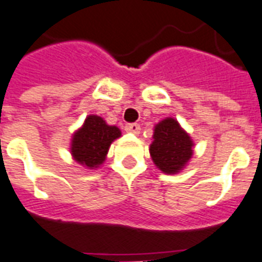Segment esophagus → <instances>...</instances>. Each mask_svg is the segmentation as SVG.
<instances>
[{
  "label": "esophagus",
  "mask_w": 262,
  "mask_h": 262,
  "mask_svg": "<svg viewBox=\"0 0 262 262\" xmlns=\"http://www.w3.org/2000/svg\"><path fill=\"white\" fill-rule=\"evenodd\" d=\"M125 132L127 133H133V135H138L141 132V127L138 124H127L125 125Z\"/></svg>",
  "instance_id": "34e87169"
}]
</instances>
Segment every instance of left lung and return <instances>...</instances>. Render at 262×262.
Segmentation results:
<instances>
[{"label":"left lung","instance_id":"left-lung-1","mask_svg":"<svg viewBox=\"0 0 262 262\" xmlns=\"http://www.w3.org/2000/svg\"><path fill=\"white\" fill-rule=\"evenodd\" d=\"M193 142L174 118H165L155 127L150 156L160 170L168 174L179 173L193 155Z\"/></svg>","mask_w":262,"mask_h":262}]
</instances>
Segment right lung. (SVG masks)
<instances>
[{"label": "right lung", "mask_w": 262, "mask_h": 262, "mask_svg": "<svg viewBox=\"0 0 262 262\" xmlns=\"http://www.w3.org/2000/svg\"><path fill=\"white\" fill-rule=\"evenodd\" d=\"M121 136L117 126H109L98 116H89L72 140V155L77 162L88 168H97L105 161L112 142Z\"/></svg>", "instance_id": "add662e5"}]
</instances>
